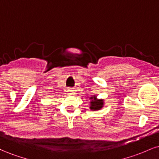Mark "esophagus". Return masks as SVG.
<instances>
[{"instance_id":"obj_1","label":"esophagus","mask_w":159,"mask_h":159,"mask_svg":"<svg viewBox=\"0 0 159 159\" xmlns=\"http://www.w3.org/2000/svg\"><path fill=\"white\" fill-rule=\"evenodd\" d=\"M69 92H70V93H72V92H73V90H72V88H69Z\"/></svg>"}]
</instances>
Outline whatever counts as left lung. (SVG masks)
I'll list each match as a JSON object with an SVG mask.
<instances>
[{"instance_id": "left-lung-1", "label": "left lung", "mask_w": 159, "mask_h": 159, "mask_svg": "<svg viewBox=\"0 0 159 159\" xmlns=\"http://www.w3.org/2000/svg\"><path fill=\"white\" fill-rule=\"evenodd\" d=\"M91 99L90 108L92 111H97L100 110L104 105V100L103 99H98L96 98V96H92L90 98Z\"/></svg>"}]
</instances>
